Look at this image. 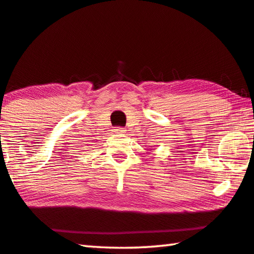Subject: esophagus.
<instances>
[{"label": "esophagus", "mask_w": 254, "mask_h": 254, "mask_svg": "<svg viewBox=\"0 0 254 254\" xmlns=\"http://www.w3.org/2000/svg\"><path fill=\"white\" fill-rule=\"evenodd\" d=\"M113 132H115V133H124L126 132V130H124L123 127H114V130H113Z\"/></svg>", "instance_id": "34e87169"}]
</instances>
